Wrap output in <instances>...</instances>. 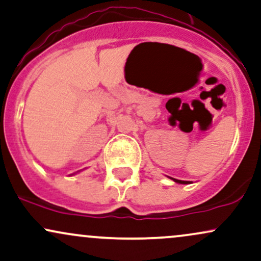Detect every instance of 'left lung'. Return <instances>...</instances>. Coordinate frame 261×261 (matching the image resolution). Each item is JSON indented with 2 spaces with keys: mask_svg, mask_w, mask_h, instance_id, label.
I'll return each mask as SVG.
<instances>
[{
  "mask_svg": "<svg viewBox=\"0 0 261 261\" xmlns=\"http://www.w3.org/2000/svg\"><path fill=\"white\" fill-rule=\"evenodd\" d=\"M171 179H173L174 182L176 183H179V185H189V180H180V179H176V178H171Z\"/></svg>",
  "mask_w": 261,
  "mask_h": 261,
  "instance_id": "8db88e82",
  "label": "left lung"
}]
</instances>
